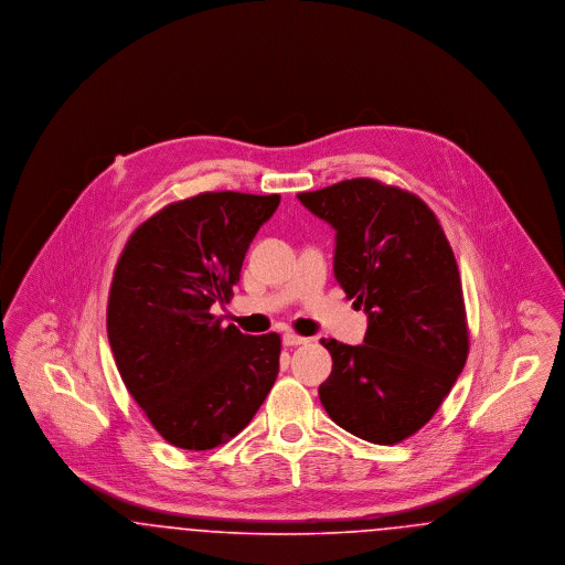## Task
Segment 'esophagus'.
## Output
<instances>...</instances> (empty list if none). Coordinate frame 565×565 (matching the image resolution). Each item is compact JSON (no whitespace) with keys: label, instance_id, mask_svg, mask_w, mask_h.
<instances>
[{"label":"esophagus","instance_id":"esophagus-1","mask_svg":"<svg viewBox=\"0 0 565 565\" xmlns=\"http://www.w3.org/2000/svg\"><path fill=\"white\" fill-rule=\"evenodd\" d=\"M309 339L295 334V332H284V345L286 348H296V345H307Z\"/></svg>","mask_w":565,"mask_h":565}]
</instances>
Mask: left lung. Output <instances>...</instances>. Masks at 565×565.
<instances>
[{"instance_id":"obj_1","label":"left lung","mask_w":565,"mask_h":565,"mask_svg":"<svg viewBox=\"0 0 565 565\" xmlns=\"http://www.w3.org/2000/svg\"><path fill=\"white\" fill-rule=\"evenodd\" d=\"M300 203L337 231L334 277L364 307L362 345L322 339L332 373L320 385L330 419L375 445L424 428L468 358V322L454 249L413 192L355 178Z\"/></svg>"}]
</instances>
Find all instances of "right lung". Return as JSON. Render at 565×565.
Returning a JSON list of instances; mask_svg holds the SVG:
<instances>
[{"instance_id":"add662e5","label":"right lung","mask_w":565,"mask_h":565,"mask_svg":"<svg viewBox=\"0 0 565 565\" xmlns=\"http://www.w3.org/2000/svg\"><path fill=\"white\" fill-rule=\"evenodd\" d=\"M279 194L201 192L135 228L114 270L108 339L135 403L167 443L207 451L252 422L279 373V334H243L228 302Z\"/></svg>"}]
</instances>
